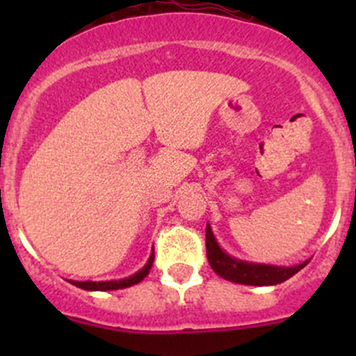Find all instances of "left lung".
<instances>
[{"mask_svg": "<svg viewBox=\"0 0 356 356\" xmlns=\"http://www.w3.org/2000/svg\"><path fill=\"white\" fill-rule=\"evenodd\" d=\"M207 257L208 264L215 274L225 281L246 286H274L288 281L296 272H300L310 260L294 267H275V265L251 264L231 257L218 246L210 225H207Z\"/></svg>", "mask_w": 356, "mask_h": 356, "instance_id": "1", "label": "left lung"}]
</instances>
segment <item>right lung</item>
<instances>
[{
    "label": "right lung",
    "mask_w": 356,
    "mask_h": 356,
    "mask_svg": "<svg viewBox=\"0 0 356 356\" xmlns=\"http://www.w3.org/2000/svg\"><path fill=\"white\" fill-rule=\"evenodd\" d=\"M153 260H155V254L152 253V257H149L148 264H146L145 267L141 268V270L136 272V274H134V275H131V277L120 279V281H102V282H92V281H86V282L68 281V282H70V284H74V286H77V288L86 289V291H111V289H124V288H129V286H134V284H138V282H141L143 279H145L146 275L149 274V270H152V267H153Z\"/></svg>",
    "instance_id": "obj_1"
}]
</instances>
